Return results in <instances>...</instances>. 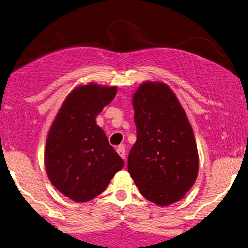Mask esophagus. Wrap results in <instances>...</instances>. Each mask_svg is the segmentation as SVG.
<instances>
[{"instance_id":"34e87169","label":"esophagus","mask_w":248,"mask_h":248,"mask_svg":"<svg viewBox=\"0 0 248 248\" xmlns=\"http://www.w3.org/2000/svg\"><path fill=\"white\" fill-rule=\"evenodd\" d=\"M117 153H118V155H119L121 158L125 159V147H124V145H120V146H118Z\"/></svg>"}]
</instances>
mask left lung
I'll use <instances>...</instances> for the list:
<instances>
[{
  "instance_id": "left-lung-1",
  "label": "left lung",
  "mask_w": 248,
  "mask_h": 248,
  "mask_svg": "<svg viewBox=\"0 0 248 248\" xmlns=\"http://www.w3.org/2000/svg\"><path fill=\"white\" fill-rule=\"evenodd\" d=\"M137 142L128 171L140 192L159 206L185 197L199 172L193 130L175 93L162 81H145L132 96Z\"/></svg>"
}]
</instances>
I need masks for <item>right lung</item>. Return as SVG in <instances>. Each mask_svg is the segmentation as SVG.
<instances>
[{
    "instance_id": "add662e5",
    "label": "right lung",
    "mask_w": 248,
    "mask_h": 248,
    "mask_svg": "<svg viewBox=\"0 0 248 248\" xmlns=\"http://www.w3.org/2000/svg\"><path fill=\"white\" fill-rule=\"evenodd\" d=\"M116 93V86H77L48 131L44 153L48 178L58 191L75 202L99 196L124 164L95 121Z\"/></svg>"
}]
</instances>
